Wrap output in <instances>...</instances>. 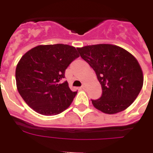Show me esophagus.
<instances>
[{
  "label": "esophagus",
  "mask_w": 153,
  "mask_h": 153,
  "mask_svg": "<svg viewBox=\"0 0 153 153\" xmlns=\"http://www.w3.org/2000/svg\"><path fill=\"white\" fill-rule=\"evenodd\" d=\"M86 88V85L85 84V83H83V85H82V86H81V89H83V90H85V89Z\"/></svg>",
  "instance_id": "1"
}]
</instances>
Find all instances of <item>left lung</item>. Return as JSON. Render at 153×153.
<instances>
[{
    "instance_id": "left-lung-1",
    "label": "left lung",
    "mask_w": 153,
    "mask_h": 153,
    "mask_svg": "<svg viewBox=\"0 0 153 153\" xmlns=\"http://www.w3.org/2000/svg\"><path fill=\"white\" fill-rule=\"evenodd\" d=\"M77 51L95 71L102 87L100 99L92 100L94 107L107 114L129 107L143 85V71L136 58L122 47L112 44L86 46Z\"/></svg>"
}]
</instances>
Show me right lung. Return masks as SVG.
<instances>
[{"mask_svg": "<svg viewBox=\"0 0 153 153\" xmlns=\"http://www.w3.org/2000/svg\"><path fill=\"white\" fill-rule=\"evenodd\" d=\"M79 56L75 47L67 44L40 45L27 51L17 63L15 76L17 90L28 106L44 116L67 109L77 92L60 80Z\"/></svg>", "mask_w": 153, "mask_h": 153, "instance_id": "1", "label": "right lung"}]
</instances>
